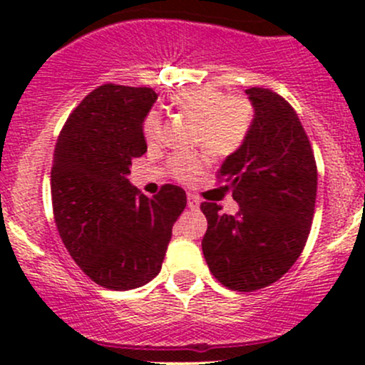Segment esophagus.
<instances>
[{
  "label": "esophagus",
  "mask_w": 365,
  "mask_h": 365,
  "mask_svg": "<svg viewBox=\"0 0 365 365\" xmlns=\"http://www.w3.org/2000/svg\"><path fill=\"white\" fill-rule=\"evenodd\" d=\"M187 206H189L190 210H196L197 206H200V200H197L194 194H189V196H187Z\"/></svg>",
  "instance_id": "1"
}]
</instances>
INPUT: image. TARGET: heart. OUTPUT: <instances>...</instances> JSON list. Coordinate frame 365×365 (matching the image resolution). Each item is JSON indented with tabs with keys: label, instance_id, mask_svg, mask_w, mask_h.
Returning <instances> with one entry per match:
<instances>
[{
	"label": "heart",
	"instance_id": "heart-1",
	"mask_svg": "<svg viewBox=\"0 0 365 365\" xmlns=\"http://www.w3.org/2000/svg\"><path fill=\"white\" fill-rule=\"evenodd\" d=\"M173 106L194 118V143L203 145L213 155H231L247 139L251 130L252 104L240 95H224L219 88L201 86L182 90L171 98ZM143 135L157 143L162 135L159 111H150L143 121ZM205 153H176L169 159V171L182 182L196 178L206 165Z\"/></svg>",
	"mask_w": 365,
	"mask_h": 365
}]
</instances>
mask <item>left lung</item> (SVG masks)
Here are the masks:
<instances>
[{
  "instance_id": "8db88e82",
  "label": "left lung",
  "mask_w": 365,
  "mask_h": 365,
  "mask_svg": "<svg viewBox=\"0 0 365 365\" xmlns=\"http://www.w3.org/2000/svg\"><path fill=\"white\" fill-rule=\"evenodd\" d=\"M245 93L254 108L251 130L219 169L240 210L227 215L217 203H201L208 220L205 259L213 277L235 292L270 286L295 264L318 189L314 153L295 109L267 88Z\"/></svg>"
}]
</instances>
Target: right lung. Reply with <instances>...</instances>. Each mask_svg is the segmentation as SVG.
<instances>
[{"instance_id": "add662e5", "label": "right lung", "mask_w": 365, "mask_h": 365, "mask_svg": "<svg viewBox=\"0 0 365 365\" xmlns=\"http://www.w3.org/2000/svg\"><path fill=\"white\" fill-rule=\"evenodd\" d=\"M152 88L104 84L84 97L60 132L51 169L58 233L93 282L116 292L139 288L162 268L185 190L164 185L139 192L127 176L146 152L143 121Z\"/></svg>"}]
</instances>
